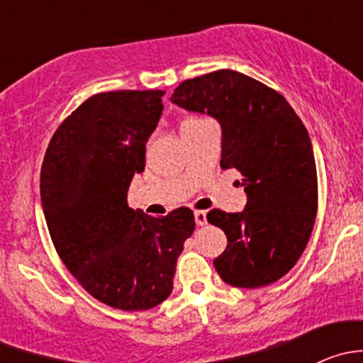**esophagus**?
<instances>
[{
    "instance_id": "1",
    "label": "esophagus",
    "mask_w": 363,
    "mask_h": 363,
    "mask_svg": "<svg viewBox=\"0 0 363 363\" xmlns=\"http://www.w3.org/2000/svg\"><path fill=\"white\" fill-rule=\"evenodd\" d=\"M195 221L199 226L207 225V212L205 211H195Z\"/></svg>"
}]
</instances>
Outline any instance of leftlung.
<instances>
[{
  "mask_svg": "<svg viewBox=\"0 0 363 363\" xmlns=\"http://www.w3.org/2000/svg\"><path fill=\"white\" fill-rule=\"evenodd\" d=\"M170 100L218 119L221 168H235L244 177L246 208L207 214L228 239L214 259L219 277L237 288L276 283L306 250L318 211L316 163L306 126L283 94L233 69L184 80Z\"/></svg>",
  "mask_w": 363,
  "mask_h": 363,
  "instance_id": "left-lung-1",
  "label": "left lung"
}]
</instances>
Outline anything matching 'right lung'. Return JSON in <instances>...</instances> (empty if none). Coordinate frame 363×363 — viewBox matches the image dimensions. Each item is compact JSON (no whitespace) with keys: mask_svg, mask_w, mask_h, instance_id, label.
Segmentation results:
<instances>
[{"mask_svg":"<svg viewBox=\"0 0 363 363\" xmlns=\"http://www.w3.org/2000/svg\"><path fill=\"white\" fill-rule=\"evenodd\" d=\"M163 94L87 98L60 124L42 163L40 196L57 255L87 294L116 309L145 311L168 298L177 258L195 230L188 207L164 218L128 207Z\"/></svg>","mask_w":363,"mask_h":363,"instance_id":"add662e5","label":"right lung"}]
</instances>
